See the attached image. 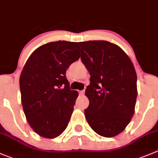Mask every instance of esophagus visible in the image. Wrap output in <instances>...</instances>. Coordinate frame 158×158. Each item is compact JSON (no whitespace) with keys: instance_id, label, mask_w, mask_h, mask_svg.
I'll list each match as a JSON object with an SVG mask.
<instances>
[{"instance_id":"obj_1","label":"esophagus","mask_w":158,"mask_h":158,"mask_svg":"<svg viewBox=\"0 0 158 158\" xmlns=\"http://www.w3.org/2000/svg\"><path fill=\"white\" fill-rule=\"evenodd\" d=\"M79 94H80L81 95H84V94H85V90H83V91H79Z\"/></svg>"}]
</instances>
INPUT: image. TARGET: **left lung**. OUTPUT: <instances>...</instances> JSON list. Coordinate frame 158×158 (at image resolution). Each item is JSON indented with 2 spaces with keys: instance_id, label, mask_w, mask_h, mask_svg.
Returning a JSON list of instances; mask_svg holds the SVG:
<instances>
[{
  "instance_id": "left-lung-1",
  "label": "left lung",
  "mask_w": 158,
  "mask_h": 158,
  "mask_svg": "<svg viewBox=\"0 0 158 158\" xmlns=\"http://www.w3.org/2000/svg\"><path fill=\"white\" fill-rule=\"evenodd\" d=\"M81 59L88 69L90 85L85 110L95 133L112 137L125 130L134 114L137 97L136 70L126 52L117 45L103 40L81 42Z\"/></svg>"
}]
</instances>
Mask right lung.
Masks as SVG:
<instances>
[{
    "instance_id": "1",
    "label": "right lung",
    "mask_w": 158,
    "mask_h": 158,
    "mask_svg": "<svg viewBox=\"0 0 158 158\" xmlns=\"http://www.w3.org/2000/svg\"><path fill=\"white\" fill-rule=\"evenodd\" d=\"M78 49L77 43H48L24 66L19 81L22 107L30 127L43 137H57L68 125L78 93L70 89L66 72L80 58Z\"/></svg>"
}]
</instances>
